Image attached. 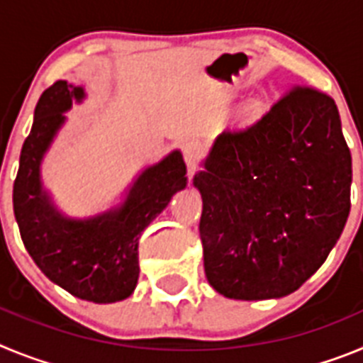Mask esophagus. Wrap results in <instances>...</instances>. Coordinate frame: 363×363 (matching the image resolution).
I'll list each match as a JSON object with an SVG mask.
<instances>
[{"label":"esophagus","instance_id":"34e87169","mask_svg":"<svg viewBox=\"0 0 363 363\" xmlns=\"http://www.w3.org/2000/svg\"><path fill=\"white\" fill-rule=\"evenodd\" d=\"M184 150V160L187 163L189 172H194L198 169V160H200V145L196 142H187L182 147Z\"/></svg>","mask_w":363,"mask_h":363}]
</instances>
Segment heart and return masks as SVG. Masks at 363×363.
Returning a JSON list of instances; mask_svg holds the SVG:
<instances>
[{
	"label": "heart",
	"instance_id": "heart-1",
	"mask_svg": "<svg viewBox=\"0 0 363 363\" xmlns=\"http://www.w3.org/2000/svg\"><path fill=\"white\" fill-rule=\"evenodd\" d=\"M258 111V107H251V112H256Z\"/></svg>",
	"mask_w": 363,
	"mask_h": 363
}]
</instances>
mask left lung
<instances>
[{"mask_svg": "<svg viewBox=\"0 0 363 363\" xmlns=\"http://www.w3.org/2000/svg\"><path fill=\"white\" fill-rule=\"evenodd\" d=\"M351 150L335 99L294 85L227 129L194 176L205 277L234 300L294 293L322 267L351 211Z\"/></svg>", "mask_w": 363, "mask_h": 363, "instance_id": "8db88e82", "label": "left lung"}]
</instances>
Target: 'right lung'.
<instances>
[{
    "label": "right lung",
    "mask_w": 363,
    "mask_h": 363,
    "mask_svg": "<svg viewBox=\"0 0 363 363\" xmlns=\"http://www.w3.org/2000/svg\"><path fill=\"white\" fill-rule=\"evenodd\" d=\"M83 96L82 86L65 79L41 94L19 156L12 201L25 249L45 277L82 300L112 303L133 294L142 230L185 187L187 169L176 150L142 172L120 209L91 220L63 218L41 189L40 162L65 120L63 112Z\"/></svg>",
    "instance_id": "add662e5"
}]
</instances>
